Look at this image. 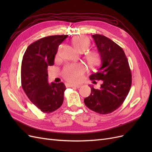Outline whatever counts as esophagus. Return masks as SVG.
Masks as SVG:
<instances>
[{
  "mask_svg": "<svg viewBox=\"0 0 152 152\" xmlns=\"http://www.w3.org/2000/svg\"><path fill=\"white\" fill-rule=\"evenodd\" d=\"M67 86L71 87H77V88H79V87H80V85H74V84H68Z\"/></svg>",
  "mask_w": 152,
  "mask_h": 152,
  "instance_id": "esophagus-1",
  "label": "esophagus"
}]
</instances>
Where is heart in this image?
Returning a JSON list of instances; mask_svg holds the SVG:
<instances>
[{"label": "heart", "mask_w": 152, "mask_h": 152, "mask_svg": "<svg viewBox=\"0 0 152 152\" xmlns=\"http://www.w3.org/2000/svg\"><path fill=\"white\" fill-rule=\"evenodd\" d=\"M72 43L74 48L80 53L85 51L91 45L89 39L87 37L82 35L73 37L72 40ZM58 55V54L57 56ZM86 58L91 66H94L98 65L100 62L101 56L97 52L90 51L87 53ZM84 72L85 67L82 65L71 64V65H67L63 68L62 75L66 80L72 83H77L82 79Z\"/></svg>", "instance_id": "1"}]
</instances>
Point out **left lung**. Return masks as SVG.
<instances>
[{
	"label": "left lung",
	"instance_id": "obj_1",
	"mask_svg": "<svg viewBox=\"0 0 152 152\" xmlns=\"http://www.w3.org/2000/svg\"><path fill=\"white\" fill-rule=\"evenodd\" d=\"M101 56L102 64L89 79L103 80L99 89L91 87V94L85 104L100 114L112 113L126 99L132 84L131 72L124 50L103 35H92ZM95 82V81H94Z\"/></svg>",
	"mask_w": 152,
	"mask_h": 152
}]
</instances>
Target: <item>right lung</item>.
<instances>
[{
  "mask_svg": "<svg viewBox=\"0 0 152 152\" xmlns=\"http://www.w3.org/2000/svg\"><path fill=\"white\" fill-rule=\"evenodd\" d=\"M68 35H52L40 39L27 48L23 57L21 86L34 104L44 113L61 107L66 86L63 82L48 83V67L54 65L58 46Z\"/></svg>",
  "mask_w": 152,
  "mask_h": 152,
  "instance_id": "obj_1",
  "label": "right lung"
}]
</instances>
